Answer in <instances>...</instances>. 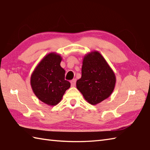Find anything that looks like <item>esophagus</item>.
Masks as SVG:
<instances>
[{
    "mask_svg": "<svg viewBox=\"0 0 150 150\" xmlns=\"http://www.w3.org/2000/svg\"><path fill=\"white\" fill-rule=\"evenodd\" d=\"M76 79H73L72 81H71V86L72 87H74L75 86V84H76Z\"/></svg>",
    "mask_w": 150,
    "mask_h": 150,
    "instance_id": "esophagus-1",
    "label": "esophagus"
}]
</instances>
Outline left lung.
Masks as SVG:
<instances>
[{
	"instance_id": "8db88e82",
	"label": "left lung",
	"mask_w": 150,
	"mask_h": 150,
	"mask_svg": "<svg viewBox=\"0 0 150 150\" xmlns=\"http://www.w3.org/2000/svg\"><path fill=\"white\" fill-rule=\"evenodd\" d=\"M81 71V77L76 85L85 100L96 105L109 98L115 88L116 78L100 52L93 50L85 54Z\"/></svg>"
}]
</instances>
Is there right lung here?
<instances>
[{
    "instance_id": "obj_1",
    "label": "right lung",
    "mask_w": 150,
    "mask_h": 150,
    "mask_svg": "<svg viewBox=\"0 0 150 150\" xmlns=\"http://www.w3.org/2000/svg\"><path fill=\"white\" fill-rule=\"evenodd\" d=\"M62 57L55 52L46 54L30 77L32 91L38 99L49 106L60 103L71 84L65 80L66 71L60 66Z\"/></svg>"
}]
</instances>
